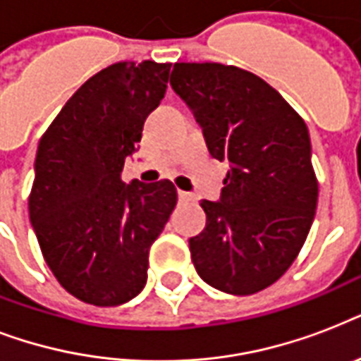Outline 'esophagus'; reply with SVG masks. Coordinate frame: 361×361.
<instances>
[{
	"label": "esophagus",
	"instance_id": "1",
	"mask_svg": "<svg viewBox=\"0 0 361 361\" xmlns=\"http://www.w3.org/2000/svg\"><path fill=\"white\" fill-rule=\"evenodd\" d=\"M178 198H180V202H192L195 200V195L187 191H178Z\"/></svg>",
	"mask_w": 361,
	"mask_h": 361
}]
</instances>
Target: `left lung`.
<instances>
[{"instance_id": "left-lung-1", "label": "left lung", "mask_w": 361, "mask_h": 361, "mask_svg": "<svg viewBox=\"0 0 361 361\" xmlns=\"http://www.w3.org/2000/svg\"><path fill=\"white\" fill-rule=\"evenodd\" d=\"M170 86L202 127L212 157L228 161L219 202L189 240L197 274L226 294L274 285L305 243L319 181L305 121L268 82L234 65L174 63Z\"/></svg>"}]
</instances>
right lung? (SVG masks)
I'll list each match as a JSON object with an SVG mask.
<instances>
[{"label": "right lung", "mask_w": 361, "mask_h": 361, "mask_svg": "<svg viewBox=\"0 0 361 361\" xmlns=\"http://www.w3.org/2000/svg\"><path fill=\"white\" fill-rule=\"evenodd\" d=\"M172 63L120 61L65 103L37 147L30 219L54 277L82 302L114 307L146 285L149 247L178 192L172 181H121Z\"/></svg>", "instance_id": "1"}]
</instances>
